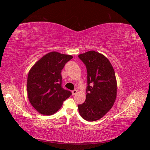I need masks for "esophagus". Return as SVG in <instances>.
I'll use <instances>...</instances> for the list:
<instances>
[{
	"instance_id": "esophagus-1",
	"label": "esophagus",
	"mask_w": 150,
	"mask_h": 150,
	"mask_svg": "<svg viewBox=\"0 0 150 150\" xmlns=\"http://www.w3.org/2000/svg\"><path fill=\"white\" fill-rule=\"evenodd\" d=\"M77 92H78V91H77V90L74 89V90H73V91H72V95H75V94L77 93Z\"/></svg>"
}]
</instances>
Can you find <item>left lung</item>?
<instances>
[{
  "mask_svg": "<svg viewBox=\"0 0 150 150\" xmlns=\"http://www.w3.org/2000/svg\"><path fill=\"white\" fill-rule=\"evenodd\" d=\"M88 72L86 100L79 104L80 115L86 121L101 119L112 107L117 95V81L114 69L103 54L89 51L78 56Z\"/></svg>",
  "mask_w": 150,
  "mask_h": 150,
  "instance_id": "1",
  "label": "left lung"
}]
</instances>
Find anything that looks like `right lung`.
<instances>
[{
	"label": "right lung",
	"instance_id": "1",
	"mask_svg": "<svg viewBox=\"0 0 150 150\" xmlns=\"http://www.w3.org/2000/svg\"><path fill=\"white\" fill-rule=\"evenodd\" d=\"M72 57L52 51L40 58L30 69L27 82L28 96L32 106L40 114H54L72 94L62 88L61 70Z\"/></svg>",
	"mask_w": 150,
	"mask_h": 150
}]
</instances>
